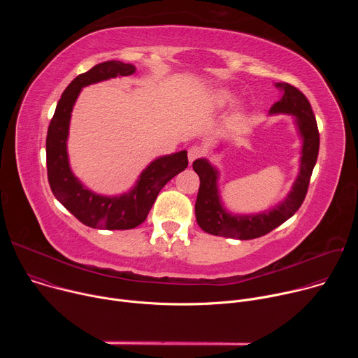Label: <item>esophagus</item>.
I'll list each match as a JSON object with an SVG mask.
<instances>
[{
	"mask_svg": "<svg viewBox=\"0 0 358 358\" xmlns=\"http://www.w3.org/2000/svg\"><path fill=\"white\" fill-rule=\"evenodd\" d=\"M202 156V147L201 145H191L189 148H188V160H189V163H192V162H195L196 159H199Z\"/></svg>",
	"mask_w": 358,
	"mask_h": 358,
	"instance_id": "esophagus-1",
	"label": "esophagus"
}]
</instances>
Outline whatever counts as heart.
Masks as SVG:
<instances>
[{"label":"heart","instance_id":"obj_1","mask_svg":"<svg viewBox=\"0 0 358 358\" xmlns=\"http://www.w3.org/2000/svg\"><path fill=\"white\" fill-rule=\"evenodd\" d=\"M234 100V94L227 92V90H220L218 93H215L213 96V100H211V105L214 108H224L227 105H229L231 101Z\"/></svg>","mask_w":358,"mask_h":358}]
</instances>
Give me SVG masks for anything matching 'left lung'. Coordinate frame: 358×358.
<instances>
[{"mask_svg":"<svg viewBox=\"0 0 358 358\" xmlns=\"http://www.w3.org/2000/svg\"><path fill=\"white\" fill-rule=\"evenodd\" d=\"M276 86L282 90V97L271 108V113L293 115L303 137L299 177L287 198L269 213L258 215H231L225 213L220 202L217 170L207 160H195L192 169L199 177L195 218L201 229L207 234L238 239L264 236L289 220L300 208L306 194H308L310 177L319 155L320 136L317 122L310 101L297 87L286 82L276 83Z\"/></svg>","mask_w":358,"mask_h":358,"instance_id":"8db88e82","label":"left lung"}]
</instances>
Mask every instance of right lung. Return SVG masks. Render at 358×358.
<instances>
[{
    "mask_svg": "<svg viewBox=\"0 0 358 358\" xmlns=\"http://www.w3.org/2000/svg\"><path fill=\"white\" fill-rule=\"evenodd\" d=\"M136 72L130 64L106 61L76 76L62 93L46 134L48 181L55 198L82 224L100 229H133L143 224L162 188L187 169V151L152 162L136 187L120 196H101L82 185L69 169L66 138L71 112L83 86Z\"/></svg>",
    "mask_w": 358,
    "mask_h": 358,
    "instance_id": "right-lung-1",
    "label": "right lung"
}]
</instances>
